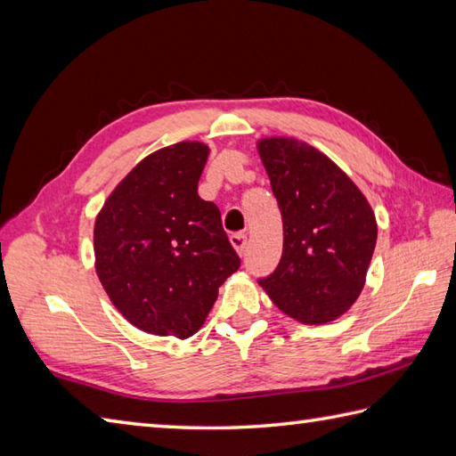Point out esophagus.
<instances>
[{
  "instance_id": "34e87169",
  "label": "esophagus",
  "mask_w": 456,
  "mask_h": 456,
  "mask_svg": "<svg viewBox=\"0 0 456 456\" xmlns=\"http://www.w3.org/2000/svg\"><path fill=\"white\" fill-rule=\"evenodd\" d=\"M229 240H231V245H233V248L237 250L239 255L245 253V247H247V235L245 233H233L229 237Z\"/></svg>"
}]
</instances>
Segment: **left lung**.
I'll return each mask as SVG.
<instances>
[{
    "label": "left lung",
    "instance_id": "obj_1",
    "mask_svg": "<svg viewBox=\"0 0 456 456\" xmlns=\"http://www.w3.org/2000/svg\"><path fill=\"white\" fill-rule=\"evenodd\" d=\"M256 151L282 211L284 250L258 280L273 304L304 325L346 314L361 296L378 225L356 183L319 149L294 137H266Z\"/></svg>",
    "mask_w": 456,
    "mask_h": 456
}]
</instances>
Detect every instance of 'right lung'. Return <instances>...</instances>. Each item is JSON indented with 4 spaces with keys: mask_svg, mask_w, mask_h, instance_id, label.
Returning a JSON list of instances; mask_svg holds the SVG:
<instances>
[{
    "mask_svg": "<svg viewBox=\"0 0 456 456\" xmlns=\"http://www.w3.org/2000/svg\"><path fill=\"white\" fill-rule=\"evenodd\" d=\"M208 157L200 141L151 152L95 217V273L118 312L149 335L198 333L240 266L217 206L198 196Z\"/></svg>",
    "mask_w": 456,
    "mask_h": 456,
    "instance_id": "add662e5",
    "label": "right lung"
}]
</instances>
